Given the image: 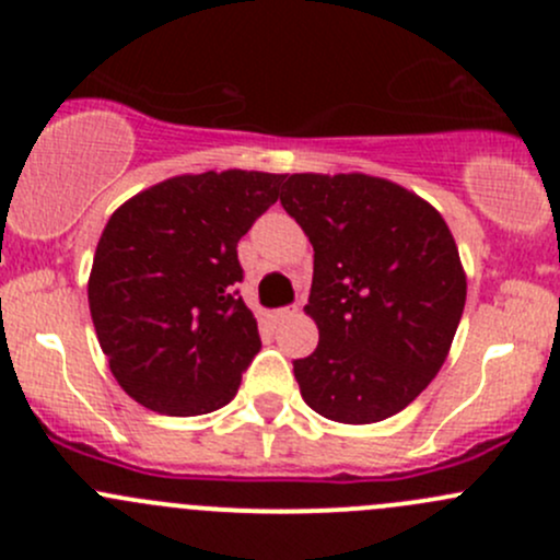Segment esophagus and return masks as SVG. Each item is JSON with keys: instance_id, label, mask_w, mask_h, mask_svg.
<instances>
[{"instance_id": "esophagus-1", "label": "esophagus", "mask_w": 560, "mask_h": 560, "mask_svg": "<svg viewBox=\"0 0 560 560\" xmlns=\"http://www.w3.org/2000/svg\"><path fill=\"white\" fill-rule=\"evenodd\" d=\"M298 312H301V308H298V306H292V308H279V312H276V322L292 319V316H298Z\"/></svg>"}]
</instances>
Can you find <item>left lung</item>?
I'll use <instances>...</instances> for the list:
<instances>
[{
  "instance_id": "obj_1",
  "label": "left lung",
  "mask_w": 560,
  "mask_h": 560,
  "mask_svg": "<svg viewBox=\"0 0 560 560\" xmlns=\"http://www.w3.org/2000/svg\"><path fill=\"white\" fill-rule=\"evenodd\" d=\"M281 206L314 246L306 314L319 343L295 360L303 400L343 425L398 415L439 374L466 306L447 222L365 173L287 175Z\"/></svg>"
}]
</instances>
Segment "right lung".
<instances>
[{
	"mask_svg": "<svg viewBox=\"0 0 560 560\" xmlns=\"http://www.w3.org/2000/svg\"><path fill=\"white\" fill-rule=\"evenodd\" d=\"M284 175L186 173L129 197L107 219L89 276V308L110 374L160 415L195 417L235 398L259 352L238 298V241Z\"/></svg>",
	"mask_w": 560,
	"mask_h": 560,
	"instance_id": "right-lung-1",
	"label": "right lung"
}]
</instances>
